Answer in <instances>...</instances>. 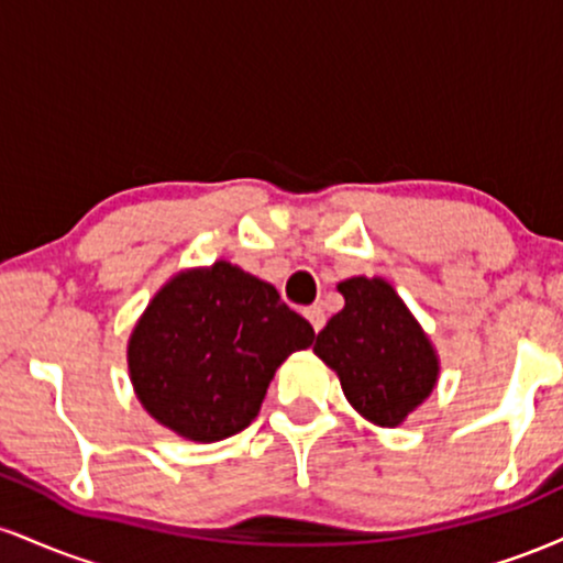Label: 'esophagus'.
I'll use <instances>...</instances> for the list:
<instances>
[{"label": "esophagus", "instance_id": "1", "mask_svg": "<svg viewBox=\"0 0 563 563\" xmlns=\"http://www.w3.org/2000/svg\"><path fill=\"white\" fill-rule=\"evenodd\" d=\"M303 314H307V320L312 322L314 333L322 331V325H325V309L320 307V303H314V307H307L303 309Z\"/></svg>", "mask_w": 563, "mask_h": 563}]
</instances>
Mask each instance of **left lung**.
Masks as SVG:
<instances>
[{
	"label": "left lung",
	"mask_w": 563,
	"mask_h": 563,
	"mask_svg": "<svg viewBox=\"0 0 563 563\" xmlns=\"http://www.w3.org/2000/svg\"><path fill=\"white\" fill-rule=\"evenodd\" d=\"M339 290L344 309L318 333L312 352L339 376L365 421L397 429L434 391L437 349L384 277H346Z\"/></svg>",
	"instance_id": "8db88e82"
}]
</instances>
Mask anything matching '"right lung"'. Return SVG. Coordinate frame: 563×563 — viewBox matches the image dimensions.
Masks as SVG:
<instances>
[{"mask_svg":"<svg viewBox=\"0 0 563 563\" xmlns=\"http://www.w3.org/2000/svg\"><path fill=\"white\" fill-rule=\"evenodd\" d=\"M312 339L275 286L217 260L179 269L147 301L126 344L129 380L153 421L211 444L260 416L277 367Z\"/></svg>","mask_w":563,"mask_h":563,"instance_id":"add662e5","label":"right lung"}]
</instances>
